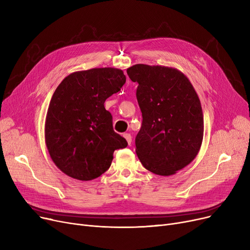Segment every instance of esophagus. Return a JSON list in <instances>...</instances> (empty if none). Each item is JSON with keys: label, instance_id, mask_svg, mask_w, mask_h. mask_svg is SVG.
Returning a JSON list of instances; mask_svg holds the SVG:
<instances>
[{"label": "esophagus", "instance_id": "1", "mask_svg": "<svg viewBox=\"0 0 250 250\" xmlns=\"http://www.w3.org/2000/svg\"><path fill=\"white\" fill-rule=\"evenodd\" d=\"M124 138L126 140L128 145H130V144H132V136H130L129 134H124Z\"/></svg>", "mask_w": 250, "mask_h": 250}]
</instances>
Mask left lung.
<instances>
[{
	"label": "left lung",
	"instance_id": "1",
	"mask_svg": "<svg viewBox=\"0 0 250 250\" xmlns=\"http://www.w3.org/2000/svg\"><path fill=\"white\" fill-rule=\"evenodd\" d=\"M137 82L143 122L136 153L143 166L162 176L175 174L198 155L204 137L200 98L175 68L138 63L126 70Z\"/></svg>",
	"mask_w": 250,
	"mask_h": 250
}]
</instances>
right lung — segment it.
I'll return each instance as SVG.
<instances>
[{
	"mask_svg": "<svg viewBox=\"0 0 250 250\" xmlns=\"http://www.w3.org/2000/svg\"><path fill=\"white\" fill-rule=\"evenodd\" d=\"M125 83L116 68H95L65 77L57 87L44 125L46 148L56 166L78 180L99 177L110 167L113 152L127 146L112 127L104 102Z\"/></svg>",
	"mask_w": 250,
	"mask_h": 250,
	"instance_id": "add662e5",
	"label": "right lung"
}]
</instances>
